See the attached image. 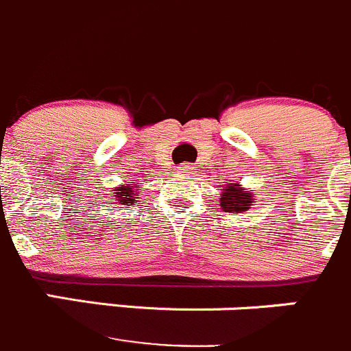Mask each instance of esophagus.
Here are the masks:
<instances>
[{
	"instance_id": "34e87169",
	"label": "esophagus",
	"mask_w": 351,
	"mask_h": 351,
	"mask_svg": "<svg viewBox=\"0 0 351 351\" xmlns=\"http://www.w3.org/2000/svg\"><path fill=\"white\" fill-rule=\"evenodd\" d=\"M180 171H182V173H190V171H192V165H189V162H183V165L180 166Z\"/></svg>"
}]
</instances>
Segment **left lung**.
<instances>
[{"instance_id": "1", "label": "left lung", "mask_w": 351, "mask_h": 351, "mask_svg": "<svg viewBox=\"0 0 351 351\" xmlns=\"http://www.w3.org/2000/svg\"><path fill=\"white\" fill-rule=\"evenodd\" d=\"M254 200V192L243 189L240 183H226L219 193V206L224 213H243L248 210Z\"/></svg>"}]
</instances>
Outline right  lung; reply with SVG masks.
<instances>
[{
	"mask_svg": "<svg viewBox=\"0 0 351 351\" xmlns=\"http://www.w3.org/2000/svg\"><path fill=\"white\" fill-rule=\"evenodd\" d=\"M138 193H141V185L135 180H132V182L125 183V185L114 186L111 197H113V200H117V204L132 206L135 202V199H138Z\"/></svg>",
	"mask_w": 351,
	"mask_h": 351,
	"instance_id": "obj_1",
	"label": "right lung"
}]
</instances>
